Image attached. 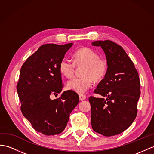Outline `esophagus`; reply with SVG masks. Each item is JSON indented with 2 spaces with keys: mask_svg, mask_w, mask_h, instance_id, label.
Wrapping results in <instances>:
<instances>
[{
  "mask_svg": "<svg viewBox=\"0 0 154 154\" xmlns=\"http://www.w3.org/2000/svg\"><path fill=\"white\" fill-rule=\"evenodd\" d=\"M79 97H80V100H84L86 99V96L85 95H83V94H80Z\"/></svg>",
  "mask_w": 154,
  "mask_h": 154,
  "instance_id": "1",
  "label": "esophagus"
}]
</instances>
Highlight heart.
Returning a JSON list of instances; mask_svg holds the SVG:
<instances>
[{
    "label": "heart",
    "mask_w": 154,
    "mask_h": 154,
    "mask_svg": "<svg viewBox=\"0 0 154 154\" xmlns=\"http://www.w3.org/2000/svg\"><path fill=\"white\" fill-rule=\"evenodd\" d=\"M74 62L64 58L59 63V70L66 78L74 76L76 66H84L82 77H76L69 80L67 88L72 91L83 93L92 86L93 80H102L108 70V62L105 59L99 57V54L89 48H82L73 55Z\"/></svg>",
    "instance_id": "obj_1"
}]
</instances>
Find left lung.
<instances>
[{"mask_svg":"<svg viewBox=\"0 0 154 154\" xmlns=\"http://www.w3.org/2000/svg\"><path fill=\"white\" fill-rule=\"evenodd\" d=\"M91 44L102 48L108 62L105 76L94 91L105 98H89L91 126L104 136H114L126 130L136 118L140 95L139 76L122 46L108 40Z\"/></svg>","mask_w":154,"mask_h":154,"instance_id":"left-lung-1","label":"left lung"}]
</instances>
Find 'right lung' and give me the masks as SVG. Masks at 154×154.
Wrapping results in <instances>:
<instances>
[{"label":"right lung","mask_w":154,"mask_h":154,"mask_svg":"<svg viewBox=\"0 0 154 154\" xmlns=\"http://www.w3.org/2000/svg\"><path fill=\"white\" fill-rule=\"evenodd\" d=\"M72 44H44L27 58L20 70L17 91L21 111L33 128L45 135L62 133L79 103V96L72 90L64 91L58 99L50 98L62 91L59 63Z\"/></svg>","instance_id":"right-lung-1"}]
</instances>
